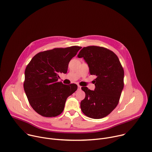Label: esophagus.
<instances>
[{
	"label": "esophagus",
	"instance_id": "34e87169",
	"mask_svg": "<svg viewBox=\"0 0 152 152\" xmlns=\"http://www.w3.org/2000/svg\"><path fill=\"white\" fill-rule=\"evenodd\" d=\"M81 89V86L80 85H77V90H80Z\"/></svg>",
	"mask_w": 152,
	"mask_h": 152
}]
</instances>
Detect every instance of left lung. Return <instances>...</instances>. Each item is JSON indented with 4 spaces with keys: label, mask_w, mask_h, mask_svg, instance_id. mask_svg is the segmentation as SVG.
Instances as JSON below:
<instances>
[{
    "label": "left lung",
    "mask_w": 152,
    "mask_h": 152,
    "mask_svg": "<svg viewBox=\"0 0 152 152\" xmlns=\"http://www.w3.org/2000/svg\"><path fill=\"white\" fill-rule=\"evenodd\" d=\"M83 58L91 75H96L94 91L82 87L85 93L80 102L82 113L87 117L102 118L117 106L124 87V70L117 56L102 47L83 48L77 55Z\"/></svg>",
    "instance_id": "1"
}]
</instances>
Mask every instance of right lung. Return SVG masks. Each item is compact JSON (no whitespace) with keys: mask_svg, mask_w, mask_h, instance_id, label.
I'll return each instance as SVG.
<instances>
[{"mask_svg":"<svg viewBox=\"0 0 152 152\" xmlns=\"http://www.w3.org/2000/svg\"><path fill=\"white\" fill-rule=\"evenodd\" d=\"M81 48L75 46L41 52L28 64L24 90L31 106L38 114L46 117L59 115L67 97L77 90V85H64L58 80L59 73L67 72L70 61Z\"/></svg>","mask_w":152,"mask_h":152,"instance_id":"right-lung-1","label":"right lung"}]
</instances>
